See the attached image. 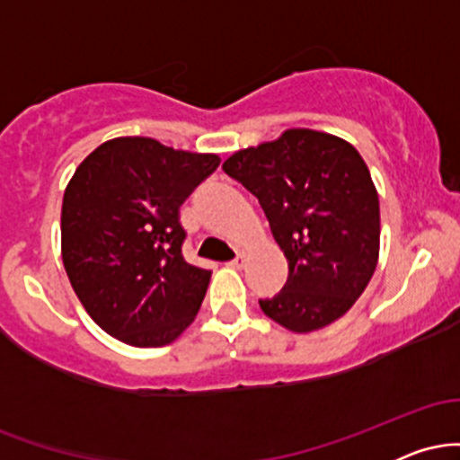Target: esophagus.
Listing matches in <instances>:
<instances>
[{
  "mask_svg": "<svg viewBox=\"0 0 460 460\" xmlns=\"http://www.w3.org/2000/svg\"><path fill=\"white\" fill-rule=\"evenodd\" d=\"M244 263H246L244 255H240V257H235L234 261H229V263H226V266H229V268H235V270H240V268H244Z\"/></svg>",
  "mask_w": 460,
  "mask_h": 460,
  "instance_id": "esophagus-1",
  "label": "esophagus"
}]
</instances>
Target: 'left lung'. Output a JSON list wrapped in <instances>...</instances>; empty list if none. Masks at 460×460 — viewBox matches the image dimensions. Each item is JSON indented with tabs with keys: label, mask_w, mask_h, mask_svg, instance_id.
<instances>
[{
	"label": "left lung",
	"mask_w": 460,
	"mask_h": 460,
	"mask_svg": "<svg viewBox=\"0 0 460 460\" xmlns=\"http://www.w3.org/2000/svg\"><path fill=\"white\" fill-rule=\"evenodd\" d=\"M223 168L260 199L288 260V281L277 296L260 300L263 314L294 332L320 331L346 315L381 251L378 192L355 146L294 128L235 151Z\"/></svg>",
	"instance_id": "1"
}]
</instances>
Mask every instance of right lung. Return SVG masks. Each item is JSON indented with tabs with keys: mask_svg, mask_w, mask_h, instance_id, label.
<instances>
[{
	"mask_svg": "<svg viewBox=\"0 0 460 460\" xmlns=\"http://www.w3.org/2000/svg\"><path fill=\"white\" fill-rule=\"evenodd\" d=\"M218 164L216 153L123 136L73 172L62 263L88 315L123 344L166 346L197 318L212 272L183 260L179 208Z\"/></svg>",
	"mask_w": 460,
	"mask_h": 460,
	"instance_id": "1",
	"label": "right lung"
}]
</instances>
